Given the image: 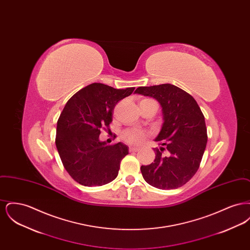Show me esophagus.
Returning a JSON list of instances; mask_svg holds the SVG:
<instances>
[{"label": "esophagus", "mask_w": 250, "mask_h": 250, "mask_svg": "<svg viewBox=\"0 0 250 250\" xmlns=\"http://www.w3.org/2000/svg\"><path fill=\"white\" fill-rule=\"evenodd\" d=\"M129 151H130V152H138V151H140V148L130 146V147H129Z\"/></svg>", "instance_id": "34e87169"}]
</instances>
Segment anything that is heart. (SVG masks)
I'll return each mask as SVG.
<instances>
[{
	"mask_svg": "<svg viewBox=\"0 0 250 250\" xmlns=\"http://www.w3.org/2000/svg\"><path fill=\"white\" fill-rule=\"evenodd\" d=\"M143 100H151V99H143ZM145 137H146V133L144 131L138 130V129H127L122 135V138L125 143L136 144V145L143 143Z\"/></svg>",
	"mask_w": 250,
	"mask_h": 250,
	"instance_id": "b5f03b06",
	"label": "heart"
}]
</instances>
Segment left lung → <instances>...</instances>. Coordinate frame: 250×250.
Listing matches in <instances>:
<instances>
[{
	"mask_svg": "<svg viewBox=\"0 0 250 250\" xmlns=\"http://www.w3.org/2000/svg\"><path fill=\"white\" fill-rule=\"evenodd\" d=\"M135 94L153 97L162 107L163 124L155 140L161 147L154 149L153 163L141 167L143 179L159 189L178 188L195 175L206 147L202 110L193 96L172 84L139 87Z\"/></svg>",
	"mask_w": 250,
	"mask_h": 250,
	"instance_id": "8db88e82",
	"label": "left lung"
}]
</instances>
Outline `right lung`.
Instances as JSON below:
<instances>
[{"mask_svg": "<svg viewBox=\"0 0 250 250\" xmlns=\"http://www.w3.org/2000/svg\"><path fill=\"white\" fill-rule=\"evenodd\" d=\"M134 89L95 83L76 93L63 107L55 143L64 168L79 184L100 187L117 177L128 146L121 142L114 145L101 142L100 129L109 127L113 108Z\"/></svg>", "mask_w": 250, "mask_h": 250, "instance_id": "right-lung-1", "label": "right lung"}]
</instances>
